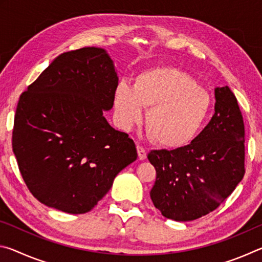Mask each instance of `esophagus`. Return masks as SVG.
<instances>
[{
  "label": "esophagus",
  "instance_id": "1",
  "mask_svg": "<svg viewBox=\"0 0 262 262\" xmlns=\"http://www.w3.org/2000/svg\"><path fill=\"white\" fill-rule=\"evenodd\" d=\"M136 149H137V155H139L140 161H144V159L147 158V151H145V149L139 144H137Z\"/></svg>",
  "mask_w": 262,
  "mask_h": 262
}]
</instances>
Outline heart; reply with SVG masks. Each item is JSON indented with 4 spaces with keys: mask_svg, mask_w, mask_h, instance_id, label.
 I'll return each mask as SVG.
<instances>
[{
    "mask_svg": "<svg viewBox=\"0 0 262 262\" xmlns=\"http://www.w3.org/2000/svg\"><path fill=\"white\" fill-rule=\"evenodd\" d=\"M210 97L187 74L174 67H155L137 75L134 86L120 82L114 92V111L123 129L142 121L150 108L147 128L165 148H181L200 133L210 111Z\"/></svg>",
    "mask_w": 262,
    "mask_h": 262,
    "instance_id": "b5f03b06",
    "label": "heart"
}]
</instances>
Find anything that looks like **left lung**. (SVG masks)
Listing matches in <instances>:
<instances>
[{"instance_id": "obj_1", "label": "left lung", "mask_w": 262, "mask_h": 262, "mask_svg": "<svg viewBox=\"0 0 262 262\" xmlns=\"http://www.w3.org/2000/svg\"><path fill=\"white\" fill-rule=\"evenodd\" d=\"M215 100L211 120L188 145L148 154L157 174L150 198L166 219L188 222L214 211L245 173V130L237 98L222 86L215 88Z\"/></svg>"}]
</instances>
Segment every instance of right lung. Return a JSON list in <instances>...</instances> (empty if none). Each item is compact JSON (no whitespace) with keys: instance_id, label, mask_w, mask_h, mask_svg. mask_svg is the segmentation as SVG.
I'll return each mask as SVG.
<instances>
[{"instance_id":"right-lung-1","label":"right lung","mask_w":262,"mask_h":262,"mask_svg":"<svg viewBox=\"0 0 262 262\" xmlns=\"http://www.w3.org/2000/svg\"><path fill=\"white\" fill-rule=\"evenodd\" d=\"M118 81L108 53L84 47L55 57L21 94L12 150L30 192L45 206L90 211L136 161L134 141L103 115L113 107Z\"/></svg>"}]
</instances>
